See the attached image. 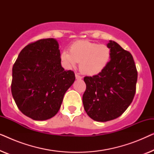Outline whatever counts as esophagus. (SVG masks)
Returning a JSON list of instances; mask_svg holds the SVG:
<instances>
[{"label": "esophagus", "mask_w": 154, "mask_h": 154, "mask_svg": "<svg viewBox=\"0 0 154 154\" xmlns=\"http://www.w3.org/2000/svg\"><path fill=\"white\" fill-rule=\"evenodd\" d=\"M75 79H81L82 76H81V75H79V74H75Z\"/></svg>", "instance_id": "34e87169"}]
</instances>
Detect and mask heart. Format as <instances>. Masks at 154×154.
Listing matches in <instances>:
<instances>
[{
    "mask_svg": "<svg viewBox=\"0 0 154 154\" xmlns=\"http://www.w3.org/2000/svg\"><path fill=\"white\" fill-rule=\"evenodd\" d=\"M60 58L66 69L74 68L80 62L79 69L82 73L94 75L102 72L110 62L111 50L106 45L78 41L71 44L69 52L63 51Z\"/></svg>",
    "mask_w": 154,
    "mask_h": 154,
    "instance_id": "heart-1",
    "label": "heart"
}]
</instances>
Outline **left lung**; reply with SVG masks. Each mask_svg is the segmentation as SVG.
Here are the masks:
<instances>
[{
    "mask_svg": "<svg viewBox=\"0 0 154 154\" xmlns=\"http://www.w3.org/2000/svg\"><path fill=\"white\" fill-rule=\"evenodd\" d=\"M107 46L111 59L100 73L84 77L86 90L84 109L94 121L106 122L121 116L131 104L136 92L137 71L130 52L114 41Z\"/></svg>",
    "mask_w": 154,
    "mask_h": 154,
    "instance_id": "obj_1",
    "label": "left lung"
}]
</instances>
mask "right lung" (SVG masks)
Segmentation results:
<instances>
[{
	"label": "right lung",
	"instance_id": "add662e5",
	"mask_svg": "<svg viewBox=\"0 0 154 154\" xmlns=\"http://www.w3.org/2000/svg\"><path fill=\"white\" fill-rule=\"evenodd\" d=\"M71 70L61 65L54 38H44L23 48L12 67L11 91L21 112L35 121L57 114L64 95L75 81Z\"/></svg>",
	"mask_w": 154,
	"mask_h": 154
}]
</instances>
